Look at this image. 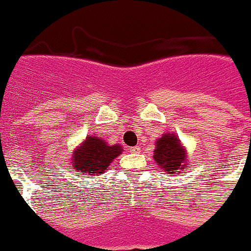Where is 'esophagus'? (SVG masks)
Segmentation results:
<instances>
[{
	"mask_svg": "<svg viewBox=\"0 0 251 251\" xmlns=\"http://www.w3.org/2000/svg\"><path fill=\"white\" fill-rule=\"evenodd\" d=\"M129 150L130 152H139L140 151V148L139 147H132V148H129Z\"/></svg>",
	"mask_w": 251,
	"mask_h": 251,
	"instance_id": "34e87169",
	"label": "esophagus"
}]
</instances>
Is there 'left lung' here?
<instances>
[{"label":"left lung","mask_w":251,"mask_h":251,"mask_svg":"<svg viewBox=\"0 0 251 251\" xmlns=\"http://www.w3.org/2000/svg\"><path fill=\"white\" fill-rule=\"evenodd\" d=\"M156 165L161 166L164 171L170 175L180 173L181 169H186V152L181 147V143L174 134L166 133L156 142L154 152Z\"/></svg>","instance_id":"obj_1"}]
</instances>
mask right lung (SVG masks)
I'll list each match as a JSON object with an SVG mask.
<instances>
[{
  "instance_id": "add662e5",
  "label": "right lung",
  "mask_w": 251,
  "mask_h": 251,
  "mask_svg": "<svg viewBox=\"0 0 251 251\" xmlns=\"http://www.w3.org/2000/svg\"><path fill=\"white\" fill-rule=\"evenodd\" d=\"M122 152L121 145L109 147L100 138L87 137L77 150L73 154L74 173L99 176L104 173L114 157Z\"/></svg>"
}]
</instances>
